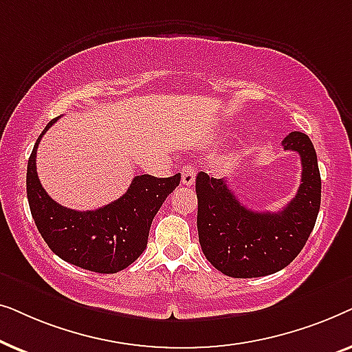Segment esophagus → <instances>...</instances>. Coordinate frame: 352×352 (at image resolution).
I'll use <instances>...</instances> for the list:
<instances>
[{
	"label": "esophagus",
	"instance_id": "esophagus-1",
	"mask_svg": "<svg viewBox=\"0 0 352 352\" xmlns=\"http://www.w3.org/2000/svg\"><path fill=\"white\" fill-rule=\"evenodd\" d=\"M181 175H182V184L187 186V187H189V186H194V182H195V175H197L195 166H192V165H186L184 168H182Z\"/></svg>",
	"mask_w": 352,
	"mask_h": 352
}]
</instances>
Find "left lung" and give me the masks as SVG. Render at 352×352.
<instances>
[{"mask_svg":"<svg viewBox=\"0 0 352 352\" xmlns=\"http://www.w3.org/2000/svg\"><path fill=\"white\" fill-rule=\"evenodd\" d=\"M301 157V184L277 213H258L240 204L226 179L199 173L195 179L197 229L201 252L213 266L235 278L263 277L287 267L305 247L320 208V173L311 139L293 131L282 141Z\"/></svg>","mask_w":352,"mask_h":352,"instance_id":"8db88e82","label":"left lung"}]
</instances>
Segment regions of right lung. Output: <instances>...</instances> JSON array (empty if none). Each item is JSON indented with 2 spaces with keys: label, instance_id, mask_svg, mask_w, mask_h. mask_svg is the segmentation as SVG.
Returning a JSON list of instances; mask_svg holds the SVG:
<instances>
[{
  "label": "right lung",
  "instance_id": "1",
  "mask_svg": "<svg viewBox=\"0 0 352 352\" xmlns=\"http://www.w3.org/2000/svg\"><path fill=\"white\" fill-rule=\"evenodd\" d=\"M59 117L46 124L27 165V199L41 237L52 252L74 266L99 274L123 271L147 247L157 211L179 186L181 175L136 176L118 200L94 211L65 208L43 189L36 173V148Z\"/></svg>",
  "mask_w": 352,
  "mask_h": 352
}]
</instances>
